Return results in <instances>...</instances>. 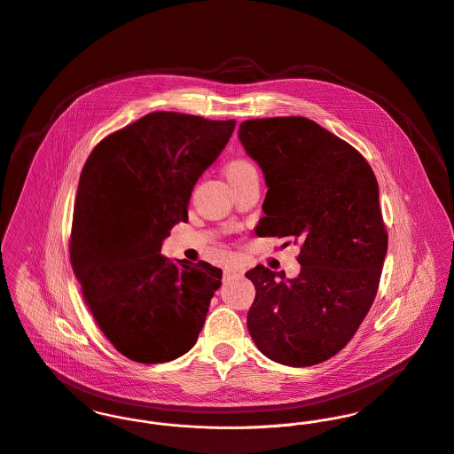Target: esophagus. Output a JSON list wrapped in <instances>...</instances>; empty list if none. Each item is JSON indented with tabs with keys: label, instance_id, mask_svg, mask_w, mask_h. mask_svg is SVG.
I'll list each match as a JSON object with an SVG mask.
<instances>
[{
	"label": "esophagus",
	"instance_id": "1",
	"mask_svg": "<svg viewBox=\"0 0 454 454\" xmlns=\"http://www.w3.org/2000/svg\"><path fill=\"white\" fill-rule=\"evenodd\" d=\"M244 271L242 270H239V268H228L226 271H224V278H231V277H240Z\"/></svg>",
	"mask_w": 454,
	"mask_h": 454
}]
</instances>
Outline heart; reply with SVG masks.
<instances>
[{"label": "heart", "mask_w": 454, "mask_h": 454, "mask_svg": "<svg viewBox=\"0 0 454 454\" xmlns=\"http://www.w3.org/2000/svg\"><path fill=\"white\" fill-rule=\"evenodd\" d=\"M252 174H255V167L246 158H233L224 165V177L230 184H235Z\"/></svg>", "instance_id": "obj_1"}]
</instances>
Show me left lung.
Segmentation results:
<instances>
[{"instance_id": "1", "label": "left lung", "mask_w": 454, "mask_h": 454, "mask_svg": "<svg viewBox=\"0 0 454 454\" xmlns=\"http://www.w3.org/2000/svg\"><path fill=\"white\" fill-rule=\"evenodd\" d=\"M239 139L268 186L259 235L301 242L296 278L261 264L246 273L251 338L278 364L315 365L347 347L378 293L388 249L378 181L360 153L302 116L247 120Z\"/></svg>"}]
</instances>
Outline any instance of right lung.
I'll return each instance as SVG.
<instances>
[{"label": "right lung", "instance_id": "obj_1", "mask_svg": "<svg viewBox=\"0 0 454 454\" xmlns=\"http://www.w3.org/2000/svg\"><path fill=\"white\" fill-rule=\"evenodd\" d=\"M233 130L235 120L150 113L102 139L82 170L73 271L104 336L130 360L168 362L199 340L223 271L160 251Z\"/></svg>", "mask_w": 454, "mask_h": 454}]
</instances>
